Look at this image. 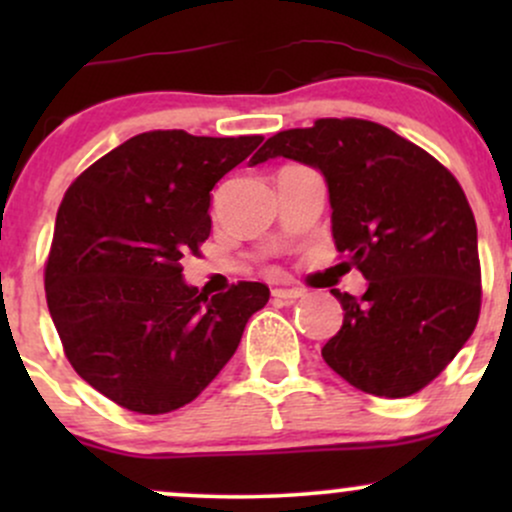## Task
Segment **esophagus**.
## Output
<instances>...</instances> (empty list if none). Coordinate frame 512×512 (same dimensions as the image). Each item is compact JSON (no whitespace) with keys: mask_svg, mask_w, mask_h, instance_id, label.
Returning <instances> with one entry per match:
<instances>
[{"mask_svg":"<svg viewBox=\"0 0 512 512\" xmlns=\"http://www.w3.org/2000/svg\"><path fill=\"white\" fill-rule=\"evenodd\" d=\"M272 296L276 298V301L293 303V301H296V298L303 296V291H301V289H293V286H291V289H274Z\"/></svg>","mask_w":512,"mask_h":512,"instance_id":"obj_1","label":"esophagus"}]
</instances>
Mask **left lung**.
Instances as JSON below:
<instances>
[{
	"label": "left lung",
	"instance_id": "8db88e82",
	"mask_svg": "<svg viewBox=\"0 0 512 512\" xmlns=\"http://www.w3.org/2000/svg\"><path fill=\"white\" fill-rule=\"evenodd\" d=\"M276 156L325 175L334 245L368 281L361 298L332 289L344 322L322 358L368 395H414L479 320L477 221L460 182L421 146L356 117L274 134L250 166Z\"/></svg>",
	"mask_w": 512,
	"mask_h": 512
}]
</instances>
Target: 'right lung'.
<instances>
[{
    "mask_svg": "<svg viewBox=\"0 0 512 512\" xmlns=\"http://www.w3.org/2000/svg\"><path fill=\"white\" fill-rule=\"evenodd\" d=\"M260 142L154 129L98 158L64 195L45 264L48 308L76 373L120 407L190 404L267 305L260 281L207 298L180 267L209 238V192Z\"/></svg>",
    "mask_w": 512,
    "mask_h": 512,
    "instance_id": "1",
    "label": "right lung"
}]
</instances>
